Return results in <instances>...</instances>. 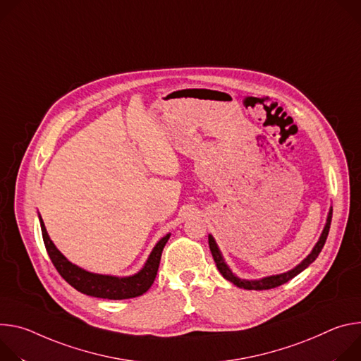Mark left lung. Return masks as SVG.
<instances>
[{
  "instance_id": "obj_1",
  "label": "left lung",
  "mask_w": 361,
  "mask_h": 361,
  "mask_svg": "<svg viewBox=\"0 0 361 361\" xmlns=\"http://www.w3.org/2000/svg\"><path fill=\"white\" fill-rule=\"evenodd\" d=\"M331 218H333V208H330L329 211V215H327V221H326V225H324V229L322 232V235H319L317 244L314 245V248L311 250V252L297 265L294 267L293 269L287 271V272H283V274H276V275H268V276H262V278H258V279H245V278H239L236 276L231 268L226 265L224 257H222V252L215 241V238L209 233L208 235V243H209V250L212 252V257H214V261L219 269V272L222 274V276L225 279H228V281H231L233 286L239 287V288H244V290H271V288H275V287H279L283 286L286 283H288L290 279H293L294 276H297L300 272H302L310 264H312L315 261V258L318 257V254L322 252L324 244H326V239L329 236V231H330V225H331Z\"/></svg>"
}]
</instances>
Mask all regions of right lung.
Segmentation results:
<instances>
[{
    "mask_svg": "<svg viewBox=\"0 0 361 361\" xmlns=\"http://www.w3.org/2000/svg\"><path fill=\"white\" fill-rule=\"evenodd\" d=\"M38 219H39V226H42L46 250L59 274L77 291L90 297L106 298V300H128V298H135L145 294L154 281L157 268L160 264V257H162V251L168 243V239L171 238V233H166L164 238L159 239L157 244L153 247L149 258L146 259L143 268L136 274L129 276L104 275V274L86 271L83 268H80L78 265L70 262L57 250V247L50 239L46 225L43 222V218L39 216V214H38Z\"/></svg>",
    "mask_w": 361,
    "mask_h": 361,
    "instance_id": "right-lung-1",
    "label": "right lung"
}]
</instances>
